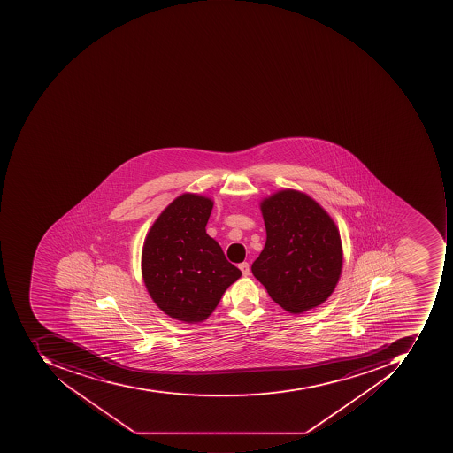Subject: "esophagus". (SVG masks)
I'll use <instances>...</instances> for the list:
<instances>
[{"instance_id":"1","label":"esophagus","mask_w":453,"mask_h":453,"mask_svg":"<svg viewBox=\"0 0 453 453\" xmlns=\"http://www.w3.org/2000/svg\"><path fill=\"white\" fill-rule=\"evenodd\" d=\"M238 266H240L241 271H242L243 276L250 275V266H249L248 263H241Z\"/></svg>"}]
</instances>
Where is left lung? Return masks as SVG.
<instances>
[{"label": "left lung", "mask_w": 453, "mask_h": 453, "mask_svg": "<svg viewBox=\"0 0 453 453\" xmlns=\"http://www.w3.org/2000/svg\"><path fill=\"white\" fill-rule=\"evenodd\" d=\"M266 241L251 273L290 313L321 305L334 293L343 265L341 234L313 198L286 189L261 202Z\"/></svg>", "instance_id": "obj_1"}]
</instances>
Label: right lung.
<instances>
[{
  "mask_svg": "<svg viewBox=\"0 0 453 453\" xmlns=\"http://www.w3.org/2000/svg\"><path fill=\"white\" fill-rule=\"evenodd\" d=\"M213 203L185 193L160 213L142 246V273L157 308L185 323L211 316L242 275L205 231Z\"/></svg>",
  "mask_w": 453,
  "mask_h": 453,
  "instance_id": "add662e5",
  "label": "right lung"
}]
</instances>
